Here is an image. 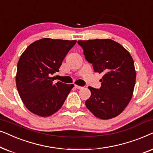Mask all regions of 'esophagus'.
Wrapping results in <instances>:
<instances>
[{"instance_id":"esophagus-1","label":"esophagus","mask_w":153,"mask_h":153,"mask_svg":"<svg viewBox=\"0 0 153 153\" xmlns=\"http://www.w3.org/2000/svg\"><path fill=\"white\" fill-rule=\"evenodd\" d=\"M74 87L76 88V89H82L83 88V87H82V86H79V85H75Z\"/></svg>"}]
</instances>
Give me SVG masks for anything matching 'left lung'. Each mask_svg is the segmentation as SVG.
<instances>
[{
  "label": "left lung",
  "mask_w": 153,
  "mask_h": 153,
  "mask_svg": "<svg viewBox=\"0 0 153 153\" xmlns=\"http://www.w3.org/2000/svg\"><path fill=\"white\" fill-rule=\"evenodd\" d=\"M85 60L95 72L102 73L100 88L91 92L85 106L97 118L106 120L120 114L131 100L136 81L134 63L130 53L110 39L78 41Z\"/></svg>",
  "instance_id": "obj_1"
}]
</instances>
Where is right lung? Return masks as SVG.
<instances>
[{"label":"right lung","mask_w":153,"mask_h":153,"mask_svg":"<svg viewBox=\"0 0 153 153\" xmlns=\"http://www.w3.org/2000/svg\"><path fill=\"white\" fill-rule=\"evenodd\" d=\"M76 40L43 38L26 48L17 64L16 83L26 108L47 117L61 108L74 84L54 83L52 75L60 67Z\"/></svg>","instance_id":"1"}]
</instances>
